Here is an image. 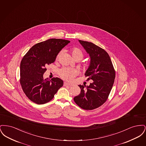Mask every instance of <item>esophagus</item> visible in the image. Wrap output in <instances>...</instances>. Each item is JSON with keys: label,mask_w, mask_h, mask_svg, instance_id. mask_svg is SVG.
I'll return each mask as SVG.
<instances>
[{"label": "esophagus", "mask_w": 146, "mask_h": 146, "mask_svg": "<svg viewBox=\"0 0 146 146\" xmlns=\"http://www.w3.org/2000/svg\"><path fill=\"white\" fill-rule=\"evenodd\" d=\"M71 85H72V84L68 83L67 82L64 83V86H71Z\"/></svg>", "instance_id": "obj_1"}]
</instances>
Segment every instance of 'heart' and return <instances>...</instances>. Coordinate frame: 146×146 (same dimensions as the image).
<instances>
[{"label":"heart","mask_w":146,"mask_h":146,"mask_svg":"<svg viewBox=\"0 0 146 146\" xmlns=\"http://www.w3.org/2000/svg\"><path fill=\"white\" fill-rule=\"evenodd\" d=\"M70 52L72 56V57L76 61H79L82 60L84 57L83 52L81 49L73 47L70 49ZM61 54V52H60L56 57V59L58 60V58ZM78 74V71L76 69L74 68H66L64 67L59 71V75L62 79L70 81L73 79L74 77L76 76Z\"/></svg>","instance_id":"b5f03b06"}]
</instances>
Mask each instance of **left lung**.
Here are the masks:
<instances>
[{"label": "left lung", "instance_id": "8db88e82", "mask_svg": "<svg viewBox=\"0 0 146 146\" xmlns=\"http://www.w3.org/2000/svg\"><path fill=\"white\" fill-rule=\"evenodd\" d=\"M90 57V63L85 76L91 79L89 86L78 85L80 94L74 97L78 106L85 110H92L100 107L107 101L115 77L111 58L104 49L91 42L79 40Z\"/></svg>", "mask_w": 146, "mask_h": 146}]
</instances>
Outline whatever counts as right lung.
I'll use <instances>...</instances> for the list:
<instances>
[{"instance_id": "obj_1", "label": "right lung", "mask_w": 146, "mask_h": 146, "mask_svg": "<svg viewBox=\"0 0 146 146\" xmlns=\"http://www.w3.org/2000/svg\"><path fill=\"white\" fill-rule=\"evenodd\" d=\"M70 41L50 39L36 44L23 56L20 64V84L28 98L38 104L50 101L63 84L58 78L45 80L46 66L54 62L59 52Z\"/></svg>"}]
</instances>
